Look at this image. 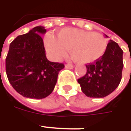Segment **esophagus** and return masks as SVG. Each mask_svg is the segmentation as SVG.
Listing matches in <instances>:
<instances>
[{"label":"esophagus","mask_w":131,"mask_h":131,"mask_svg":"<svg viewBox=\"0 0 131 131\" xmlns=\"http://www.w3.org/2000/svg\"><path fill=\"white\" fill-rule=\"evenodd\" d=\"M74 67L73 65H72V64H66L65 65V68L67 69H71L73 68Z\"/></svg>","instance_id":"obj_1"}]
</instances>
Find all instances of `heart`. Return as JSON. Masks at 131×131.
<instances>
[{
  "instance_id": "b5f03b06",
  "label": "heart",
  "mask_w": 131,
  "mask_h": 131,
  "mask_svg": "<svg viewBox=\"0 0 131 131\" xmlns=\"http://www.w3.org/2000/svg\"><path fill=\"white\" fill-rule=\"evenodd\" d=\"M46 51L54 60H60L69 50L73 59L80 64H89L101 59L107 49L105 37L99 33L65 28L58 33L57 39L47 35L44 39Z\"/></svg>"
}]
</instances>
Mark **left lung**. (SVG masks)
Wrapping results in <instances>:
<instances>
[{"mask_svg":"<svg viewBox=\"0 0 131 131\" xmlns=\"http://www.w3.org/2000/svg\"><path fill=\"white\" fill-rule=\"evenodd\" d=\"M122 56L123 51L118 44L110 40L103 56L94 63L86 64V75L78 82L87 96L103 98L116 89L122 79Z\"/></svg>","mask_w":131,"mask_h":131,"instance_id":"8db88e82","label":"left lung"}]
</instances>
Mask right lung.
Wrapping results in <instances>:
<instances>
[{
  "label": "right lung",
  "mask_w": 131,
  "mask_h": 131,
  "mask_svg": "<svg viewBox=\"0 0 131 131\" xmlns=\"http://www.w3.org/2000/svg\"><path fill=\"white\" fill-rule=\"evenodd\" d=\"M45 32V28L37 26L17 37L9 45L5 61L7 78L24 97H47L54 89L58 73L64 68L62 63L50 62L46 58L41 37Z\"/></svg>",
  "instance_id": "obj_1"
}]
</instances>
